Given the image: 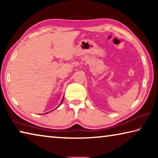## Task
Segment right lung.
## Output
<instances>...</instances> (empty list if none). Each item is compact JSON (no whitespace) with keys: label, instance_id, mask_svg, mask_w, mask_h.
<instances>
[{"label":"right lung","instance_id":"obj_1","mask_svg":"<svg viewBox=\"0 0 158 158\" xmlns=\"http://www.w3.org/2000/svg\"><path fill=\"white\" fill-rule=\"evenodd\" d=\"M63 100H62V101H63ZM62 101H61V102H62ZM61 102H60V104H61Z\"/></svg>","mask_w":158,"mask_h":158}]
</instances>
